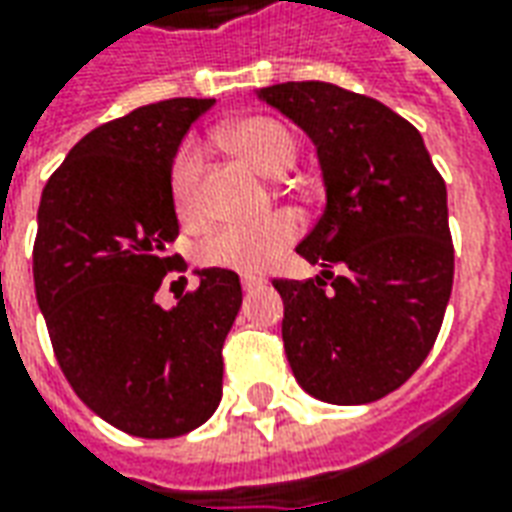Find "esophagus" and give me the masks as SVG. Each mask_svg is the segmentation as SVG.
Segmentation results:
<instances>
[{
  "label": "esophagus",
  "instance_id": "34e87169",
  "mask_svg": "<svg viewBox=\"0 0 512 512\" xmlns=\"http://www.w3.org/2000/svg\"><path fill=\"white\" fill-rule=\"evenodd\" d=\"M241 285H244V290L249 293V290L260 288V285H263V279H260V277H241Z\"/></svg>",
  "mask_w": 512,
  "mask_h": 512
}]
</instances>
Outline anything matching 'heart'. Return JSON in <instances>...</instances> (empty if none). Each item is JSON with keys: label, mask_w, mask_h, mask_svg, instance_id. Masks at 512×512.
Here are the masks:
<instances>
[{"label": "heart", "mask_w": 512, "mask_h": 512, "mask_svg": "<svg viewBox=\"0 0 512 512\" xmlns=\"http://www.w3.org/2000/svg\"><path fill=\"white\" fill-rule=\"evenodd\" d=\"M219 139L227 150H233L235 156H241L268 178L288 172L299 156V142L293 131L274 117L255 115L235 120L224 128ZM200 183L202 150L197 142H186L175 153L169 169L172 202L180 216H194L200 211ZM299 233V219L290 211L271 213L268 219L255 224H224L200 244V260L205 266L263 274L299 238Z\"/></svg>", "instance_id": "obj_1"}]
</instances>
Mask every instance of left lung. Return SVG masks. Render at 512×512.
<instances>
[{
	"label": "left lung",
	"instance_id": "left-lung-1",
	"mask_svg": "<svg viewBox=\"0 0 512 512\" xmlns=\"http://www.w3.org/2000/svg\"><path fill=\"white\" fill-rule=\"evenodd\" d=\"M260 98L312 136L326 183V211L296 246L321 277L274 279L290 370L326 403L381 400L425 362L450 301L444 178L417 128L370 95L285 82Z\"/></svg>",
	"mask_w": 512,
	"mask_h": 512
}]
</instances>
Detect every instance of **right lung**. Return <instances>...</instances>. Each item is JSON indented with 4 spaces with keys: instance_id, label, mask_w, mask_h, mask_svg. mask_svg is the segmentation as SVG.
Returning <instances> with one entry per match:
<instances>
[{
    "instance_id": "obj_1",
    "label": "right lung",
    "mask_w": 512,
    "mask_h": 512,
    "mask_svg": "<svg viewBox=\"0 0 512 512\" xmlns=\"http://www.w3.org/2000/svg\"><path fill=\"white\" fill-rule=\"evenodd\" d=\"M213 98L139 106L79 139L43 189L32 249L35 296L60 370L109 425L139 439L200 428L222 400V345L241 307L227 268H202L175 310L156 290L178 216L169 169Z\"/></svg>"
}]
</instances>
